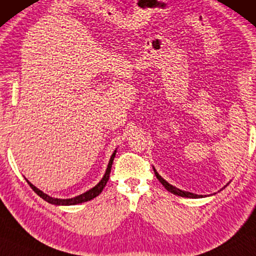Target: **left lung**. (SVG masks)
I'll use <instances>...</instances> for the list:
<instances>
[{"label":"left lung","mask_w":256,"mask_h":256,"mask_svg":"<svg viewBox=\"0 0 256 256\" xmlns=\"http://www.w3.org/2000/svg\"><path fill=\"white\" fill-rule=\"evenodd\" d=\"M154 169V174H156V178L159 180V181L161 182V184H162L166 189L168 190L169 192H172V194H174V195H178V196H181V197H186V198H200V197H203L202 195H196V194H192V192H184V190H180L178 188H176V186H172V184H169V183L167 182V181H164V180L161 178V176L159 175V172H158L156 170V168H153ZM228 186V184H226ZM224 186V188H225ZM222 188V189H224Z\"/></svg>","instance_id":"obj_1"}]
</instances>
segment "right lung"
I'll list each match as a JSON object with an SVG mask.
<instances>
[{
	"mask_svg": "<svg viewBox=\"0 0 256 256\" xmlns=\"http://www.w3.org/2000/svg\"><path fill=\"white\" fill-rule=\"evenodd\" d=\"M116 152L117 150H114V152L112 153V156L110 158V161L109 164H108V168L106 170V174L102 178V180L97 183V184L92 188L90 190H88V192H86L84 194H81V195H78L76 197H73V198H67V200H61V198H54V197H51L48 196V194L42 192V190H39L38 188H36V186L32 184L28 181L26 178V182L28 184L31 186L32 190L37 194L38 196H40L42 200L48 202V203H51V204H54V205H76V204H81V203H84V202H88L92 198H95L96 196H98L100 192H102V190L104 189V186H106L108 180L110 178V172H111V167H112V162H114V156H116Z\"/></svg>",
	"mask_w": 256,
	"mask_h": 256,
	"instance_id": "right-lung-1",
	"label": "right lung"
}]
</instances>
